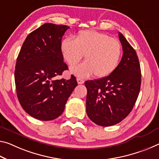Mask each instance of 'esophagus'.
Returning <instances> with one entry per match:
<instances>
[{
    "label": "esophagus",
    "mask_w": 159,
    "mask_h": 159,
    "mask_svg": "<svg viewBox=\"0 0 159 159\" xmlns=\"http://www.w3.org/2000/svg\"><path fill=\"white\" fill-rule=\"evenodd\" d=\"M77 82H78V84H84V80H83V79H79V78H77Z\"/></svg>",
    "instance_id": "34e87169"
}]
</instances>
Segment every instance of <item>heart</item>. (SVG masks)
<instances>
[{
	"label": "heart",
	"mask_w": 159,
	"mask_h": 159,
	"mask_svg": "<svg viewBox=\"0 0 159 159\" xmlns=\"http://www.w3.org/2000/svg\"><path fill=\"white\" fill-rule=\"evenodd\" d=\"M61 50L70 66L77 64L85 54V61L70 69L72 74L85 78L94 74L98 78L105 77L117 69L122 57L119 40L95 30H84L75 39L62 40Z\"/></svg>",
	"instance_id": "obj_1"
}]
</instances>
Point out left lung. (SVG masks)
<instances>
[{"label": "left lung", "mask_w": 159, "mask_h": 159, "mask_svg": "<svg viewBox=\"0 0 159 159\" xmlns=\"http://www.w3.org/2000/svg\"><path fill=\"white\" fill-rule=\"evenodd\" d=\"M119 38L123 54L117 69L106 77L85 82L87 115L102 127L124 120L132 110L140 91L142 75L137 53L120 32Z\"/></svg>", "instance_id": "obj_1"}]
</instances>
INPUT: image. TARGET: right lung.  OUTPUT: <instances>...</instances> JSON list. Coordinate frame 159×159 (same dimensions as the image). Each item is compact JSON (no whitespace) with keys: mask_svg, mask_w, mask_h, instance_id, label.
<instances>
[{"mask_svg":"<svg viewBox=\"0 0 159 159\" xmlns=\"http://www.w3.org/2000/svg\"><path fill=\"white\" fill-rule=\"evenodd\" d=\"M67 25L45 23L28 34L17 57L15 82L22 107L42 121L57 118L77 86L74 75L69 80L55 77L68 69L61 50Z\"/></svg>","mask_w":159,"mask_h":159,"instance_id":"right-lung-1","label":"right lung"}]
</instances>
